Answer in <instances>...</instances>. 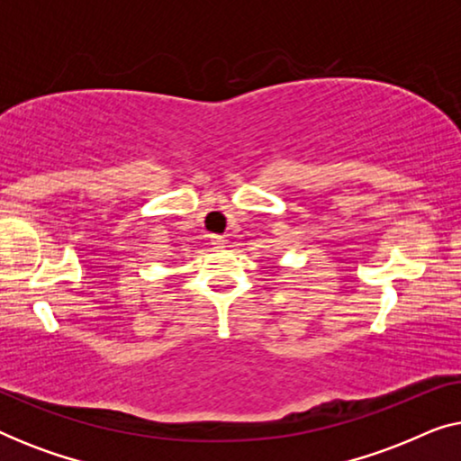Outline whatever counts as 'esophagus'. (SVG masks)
Segmentation results:
<instances>
[{"instance_id":"1","label":"esophagus","mask_w":461,"mask_h":461,"mask_svg":"<svg viewBox=\"0 0 461 461\" xmlns=\"http://www.w3.org/2000/svg\"><path fill=\"white\" fill-rule=\"evenodd\" d=\"M224 245H226L224 237H220V235H212V248H213V249H222Z\"/></svg>"}]
</instances>
